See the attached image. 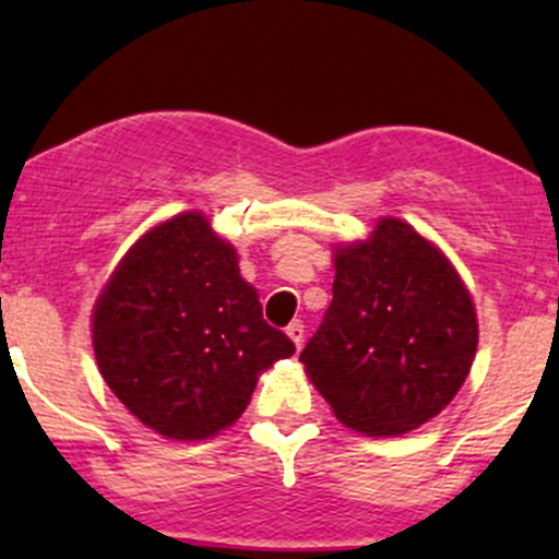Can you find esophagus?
<instances>
[{
  "mask_svg": "<svg viewBox=\"0 0 559 559\" xmlns=\"http://www.w3.org/2000/svg\"><path fill=\"white\" fill-rule=\"evenodd\" d=\"M286 333H288V338H292L294 342V346H301V342H305V325H301V320H292V323L286 325Z\"/></svg>",
  "mask_w": 559,
  "mask_h": 559,
  "instance_id": "1",
  "label": "esophagus"
}]
</instances>
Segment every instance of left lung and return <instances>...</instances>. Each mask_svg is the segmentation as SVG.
<instances>
[{"instance_id": "1", "label": "left lung", "mask_w": 559, "mask_h": 559, "mask_svg": "<svg viewBox=\"0 0 559 559\" xmlns=\"http://www.w3.org/2000/svg\"><path fill=\"white\" fill-rule=\"evenodd\" d=\"M333 299L299 362L333 415L365 436H400L436 418L471 373L478 320L439 247L381 217L336 247Z\"/></svg>"}]
</instances>
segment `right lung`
<instances>
[{
  "label": "right lung",
  "instance_id": "obj_1",
  "mask_svg": "<svg viewBox=\"0 0 559 559\" xmlns=\"http://www.w3.org/2000/svg\"><path fill=\"white\" fill-rule=\"evenodd\" d=\"M92 333L112 394L178 441L234 426L262 370L294 355L202 213L170 217L128 249L96 299Z\"/></svg>",
  "mask_w": 559,
  "mask_h": 559
}]
</instances>
